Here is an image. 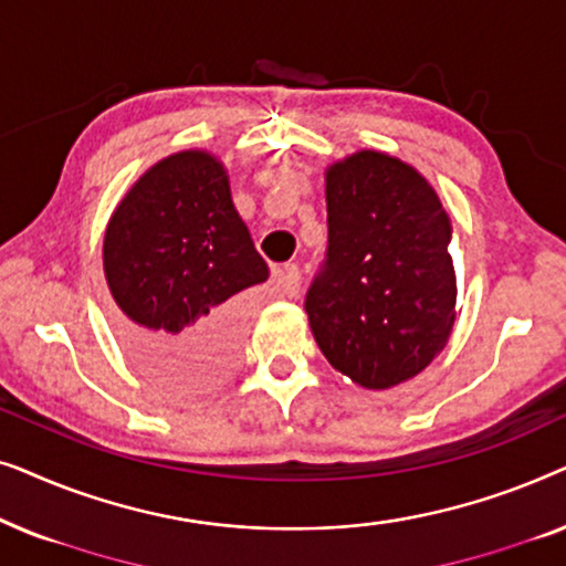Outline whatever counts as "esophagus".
Segmentation results:
<instances>
[{"instance_id": "1", "label": "esophagus", "mask_w": 566, "mask_h": 566, "mask_svg": "<svg viewBox=\"0 0 566 566\" xmlns=\"http://www.w3.org/2000/svg\"><path fill=\"white\" fill-rule=\"evenodd\" d=\"M273 275H275L277 289H281L285 296H296V293L301 291V270H298V265H293V262L275 268Z\"/></svg>"}]
</instances>
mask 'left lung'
<instances>
[{
	"mask_svg": "<svg viewBox=\"0 0 566 566\" xmlns=\"http://www.w3.org/2000/svg\"><path fill=\"white\" fill-rule=\"evenodd\" d=\"M327 260L306 293L324 358L363 389L430 366L455 322L451 219L432 185L363 149L327 169Z\"/></svg>",
	"mask_w": 566,
	"mask_h": 566,
	"instance_id": "obj_1",
	"label": "left lung"
}]
</instances>
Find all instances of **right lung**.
<instances>
[{
	"label": "right lung",
	"instance_id": "right-lung-1",
	"mask_svg": "<svg viewBox=\"0 0 566 566\" xmlns=\"http://www.w3.org/2000/svg\"><path fill=\"white\" fill-rule=\"evenodd\" d=\"M103 268L123 345L172 389L227 376L244 329L237 293L270 275L227 167L203 149L177 151L138 177L107 221Z\"/></svg>",
	"mask_w": 566,
	"mask_h": 566
}]
</instances>
